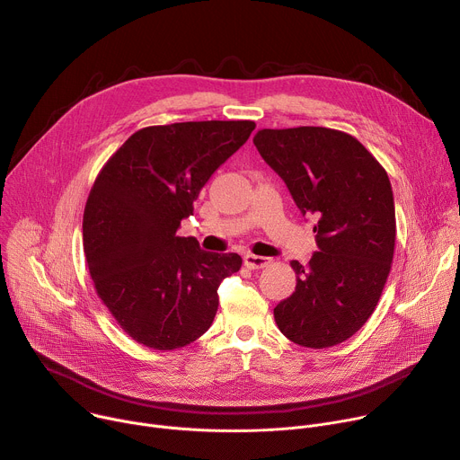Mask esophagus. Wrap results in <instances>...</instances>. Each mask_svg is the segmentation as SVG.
Returning a JSON list of instances; mask_svg holds the SVG:
<instances>
[{"label":"esophagus","instance_id":"34e87169","mask_svg":"<svg viewBox=\"0 0 460 460\" xmlns=\"http://www.w3.org/2000/svg\"><path fill=\"white\" fill-rule=\"evenodd\" d=\"M271 258L268 256H258V254H245L243 256V264L249 270H260V268H268L271 264Z\"/></svg>","mask_w":460,"mask_h":460}]
</instances>
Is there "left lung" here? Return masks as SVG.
Returning <instances> with one entry per match:
<instances>
[{
    "instance_id": "obj_1",
    "label": "left lung",
    "mask_w": 460,
    "mask_h": 460,
    "mask_svg": "<svg viewBox=\"0 0 460 460\" xmlns=\"http://www.w3.org/2000/svg\"><path fill=\"white\" fill-rule=\"evenodd\" d=\"M260 156L286 181L318 251L275 307L279 330L313 349L353 337L375 311L395 251V202L384 167L351 135L327 127L261 128Z\"/></svg>"
}]
</instances>
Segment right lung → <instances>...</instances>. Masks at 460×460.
I'll use <instances>...</instances> for the list:
<instances>
[{
	"label": "right lung",
	"instance_id": "add662e5",
	"mask_svg": "<svg viewBox=\"0 0 460 460\" xmlns=\"http://www.w3.org/2000/svg\"><path fill=\"white\" fill-rule=\"evenodd\" d=\"M254 127L249 119L146 127L100 171L85 204L84 251L98 296L133 341L171 351L211 327L218 288L242 258L202 251L176 231Z\"/></svg>",
	"mask_w": 460,
	"mask_h": 460
}]
</instances>
